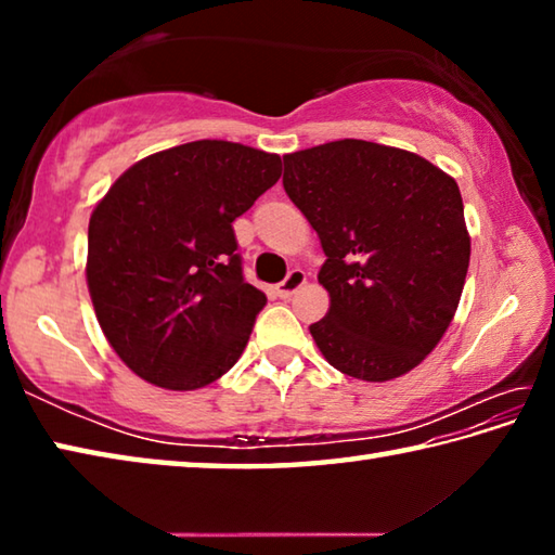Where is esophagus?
<instances>
[{"mask_svg": "<svg viewBox=\"0 0 555 555\" xmlns=\"http://www.w3.org/2000/svg\"><path fill=\"white\" fill-rule=\"evenodd\" d=\"M304 284H306V271L304 269H291L288 276L276 286V294H279V298H291Z\"/></svg>", "mask_w": 555, "mask_h": 555, "instance_id": "esophagus-1", "label": "esophagus"}]
</instances>
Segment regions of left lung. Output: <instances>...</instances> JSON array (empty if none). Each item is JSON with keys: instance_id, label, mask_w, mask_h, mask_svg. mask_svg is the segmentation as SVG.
Here are the masks:
<instances>
[{"instance_id": "1", "label": "left lung", "mask_w": 555, "mask_h": 555, "mask_svg": "<svg viewBox=\"0 0 555 555\" xmlns=\"http://www.w3.org/2000/svg\"><path fill=\"white\" fill-rule=\"evenodd\" d=\"M284 191L321 237L331 294L311 335L347 377L389 382L457 311L469 234L455 178L403 149L340 139L284 156Z\"/></svg>"}]
</instances>
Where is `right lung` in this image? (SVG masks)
Instances as JSON below:
<instances>
[{
    "instance_id": "obj_1",
    "label": "right lung",
    "mask_w": 555,
    "mask_h": 555,
    "mask_svg": "<svg viewBox=\"0 0 555 555\" xmlns=\"http://www.w3.org/2000/svg\"><path fill=\"white\" fill-rule=\"evenodd\" d=\"M281 176V156L201 139L137 162L90 215L88 288L127 367L156 387L220 379L267 296L242 276L232 222Z\"/></svg>"
}]
</instances>
